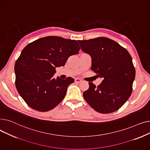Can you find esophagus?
Returning <instances> with one entry per match:
<instances>
[{"instance_id":"34e87169","label":"esophagus","mask_w":150,"mask_h":150,"mask_svg":"<svg viewBox=\"0 0 150 150\" xmlns=\"http://www.w3.org/2000/svg\"><path fill=\"white\" fill-rule=\"evenodd\" d=\"M75 82L76 83H80L81 82V80L80 79V78H75Z\"/></svg>"}]
</instances>
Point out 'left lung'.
I'll return each mask as SVG.
<instances>
[{"mask_svg": "<svg viewBox=\"0 0 150 150\" xmlns=\"http://www.w3.org/2000/svg\"><path fill=\"white\" fill-rule=\"evenodd\" d=\"M78 42L81 50L91 57V70L103 78L97 87L89 83V89L83 92L84 98L100 113L116 111L127 101L132 91L136 70L130 54L108 38L99 37Z\"/></svg>", "mask_w": 150, "mask_h": 150, "instance_id": "left-lung-1", "label": "left lung"}]
</instances>
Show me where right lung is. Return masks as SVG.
I'll return each mask as SVG.
<instances>
[{
  "label": "right lung",
  "instance_id": "add662e5",
  "mask_svg": "<svg viewBox=\"0 0 150 150\" xmlns=\"http://www.w3.org/2000/svg\"><path fill=\"white\" fill-rule=\"evenodd\" d=\"M80 50L75 40L52 36L38 39L22 50L14 66L15 84L30 108L46 112L61 103L74 79H54L55 69Z\"/></svg>",
  "mask_w": 150,
  "mask_h": 150
}]
</instances>
